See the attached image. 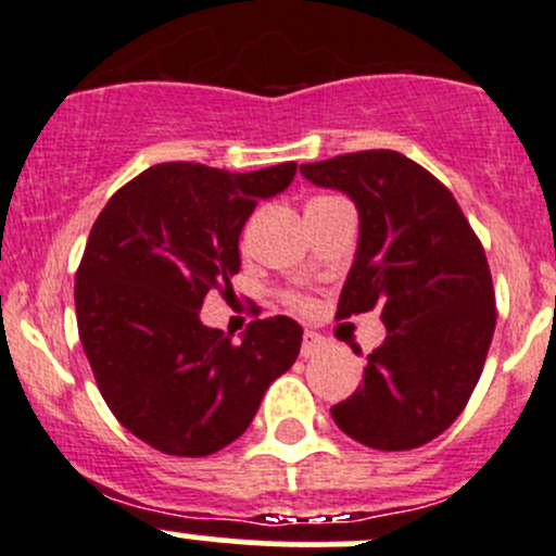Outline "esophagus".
<instances>
[{"label": "esophagus", "mask_w": 556, "mask_h": 556, "mask_svg": "<svg viewBox=\"0 0 556 556\" xmlns=\"http://www.w3.org/2000/svg\"><path fill=\"white\" fill-rule=\"evenodd\" d=\"M328 346V341L323 339L319 333H314V330H306L304 333V341H301V357H314L319 355V352Z\"/></svg>", "instance_id": "34e87169"}]
</instances>
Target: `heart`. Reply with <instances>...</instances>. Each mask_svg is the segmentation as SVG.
Returning a JSON list of instances; mask_svg holds the SVG:
<instances>
[{"label": "heart", "instance_id": "heart-1", "mask_svg": "<svg viewBox=\"0 0 556 556\" xmlns=\"http://www.w3.org/2000/svg\"><path fill=\"white\" fill-rule=\"evenodd\" d=\"M288 301L293 306H299V309H306V306H309V301L306 299H301V295H288Z\"/></svg>", "mask_w": 556, "mask_h": 556}]
</instances>
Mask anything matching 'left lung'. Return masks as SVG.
Here are the masks:
<instances>
[{
    "label": "left lung",
    "instance_id": "8db88e82",
    "mask_svg": "<svg viewBox=\"0 0 556 556\" xmlns=\"http://www.w3.org/2000/svg\"><path fill=\"white\" fill-rule=\"evenodd\" d=\"M361 212V239L336 319L377 309L387 328L363 384L330 408L350 439L417 450L463 414L495 333L484 247L441 179L395 150L301 164Z\"/></svg>",
    "mask_w": 556,
    "mask_h": 556
}]
</instances>
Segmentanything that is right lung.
<instances>
[{"mask_svg": "<svg viewBox=\"0 0 556 556\" xmlns=\"http://www.w3.org/2000/svg\"><path fill=\"white\" fill-rule=\"evenodd\" d=\"M293 177V161L247 174L159 164L93 223L75 274L77 330L110 412L153 450L220 452L299 357L304 330L282 314L250 323L242 341L199 319L210 290H231L247 217Z\"/></svg>", "mask_w": 556, "mask_h": 556, "instance_id": "right-lung-1", "label": "right lung"}]
</instances>
